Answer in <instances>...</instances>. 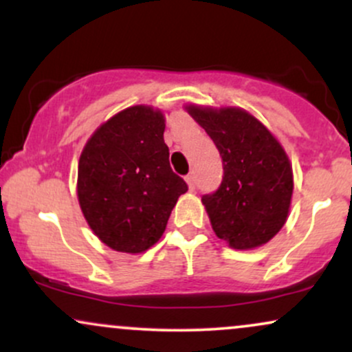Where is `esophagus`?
Listing matches in <instances>:
<instances>
[{"label": "esophagus", "instance_id": "esophagus-1", "mask_svg": "<svg viewBox=\"0 0 352 352\" xmlns=\"http://www.w3.org/2000/svg\"><path fill=\"white\" fill-rule=\"evenodd\" d=\"M185 180H187V184H188V188H190V190L195 188V177H193V173H188V175L185 177Z\"/></svg>", "mask_w": 352, "mask_h": 352}]
</instances>
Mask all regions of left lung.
Segmentation results:
<instances>
[{
  "mask_svg": "<svg viewBox=\"0 0 352 352\" xmlns=\"http://www.w3.org/2000/svg\"><path fill=\"white\" fill-rule=\"evenodd\" d=\"M187 111L223 162L220 187L201 197L213 232L236 250L270 241L285 225L292 204L293 170L286 152L243 109L188 106Z\"/></svg>",
  "mask_w": 352,
  "mask_h": 352,
  "instance_id": "1",
  "label": "left lung"
}]
</instances>
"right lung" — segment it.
<instances>
[{
  "label": "right lung",
  "instance_id": "obj_1",
  "mask_svg": "<svg viewBox=\"0 0 352 352\" xmlns=\"http://www.w3.org/2000/svg\"><path fill=\"white\" fill-rule=\"evenodd\" d=\"M160 111L134 106L104 122L79 159L78 199L89 227L116 252L142 253L159 241L188 190L173 173Z\"/></svg>",
  "mask_w": 352,
  "mask_h": 352
}]
</instances>
